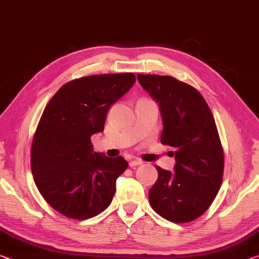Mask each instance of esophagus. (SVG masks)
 Masks as SVG:
<instances>
[{
  "instance_id": "1",
  "label": "esophagus",
  "mask_w": 259,
  "mask_h": 259,
  "mask_svg": "<svg viewBox=\"0 0 259 259\" xmlns=\"http://www.w3.org/2000/svg\"><path fill=\"white\" fill-rule=\"evenodd\" d=\"M141 164H143V161L139 160V158H134V160L130 162L131 168H134V166H138V165H141Z\"/></svg>"
}]
</instances>
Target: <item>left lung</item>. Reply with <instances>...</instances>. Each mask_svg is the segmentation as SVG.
<instances>
[{
    "label": "left lung",
    "instance_id": "8db88e82",
    "mask_svg": "<svg viewBox=\"0 0 259 259\" xmlns=\"http://www.w3.org/2000/svg\"><path fill=\"white\" fill-rule=\"evenodd\" d=\"M141 87L158 103L163 119L161 142L176 160L170 172L156 165L158 178L149 202L158 215L186 224L212 205L224 176L225 156L215 120L205 98L172 76L138 74Z\"/></svg>",
    "mask_w": 259,
    "mask_h": 259
}]
</instances>
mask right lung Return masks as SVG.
I'll return each instance as SVG.
<instances>
[{
  "mask_svg": "<svg viewBox=\"0 0 259 259\" xmlns=\"http://www.w3.org/2000/svg\"><path fill=\"white\" fill-rule=\"evenodd\" d=\"M134 82L133 73L79 77L63 84L44 110L31 146V170L42 198L62 215L85 220L112 201L128 163L93 153L90 138L104 131L109 107Z\"/></svg>",
  "mask_w": 259,
  "mask_h": 259,
  "instance_id": "obj_1",
  "label": "right lung"
}]
</instances>
